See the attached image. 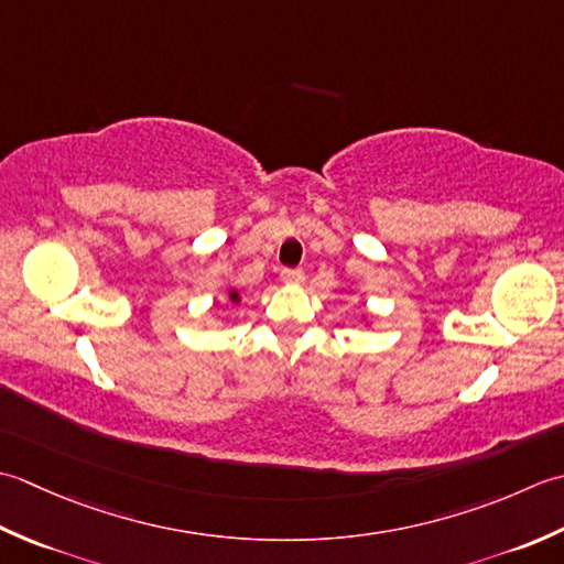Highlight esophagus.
<instances>
[{
	"label": "esophagus",
	"mask_w": 564,
	"mask_h": 564,
	"mask_svg": "<svg viewBox=\"0 0 564 564\" xmlns=\"http://www.w3.org/2000/svg\"><path fill=\"white\" fill-rule=\"evenodd\" d=\"M280 280L284 284H302L304 282V272L302 270H282Z\"/></svg>",
	"instance_id": "obj_1"
}]
</instances>
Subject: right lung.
<instances>
[{
  "instance_id": "add662e5",
  "label": "right lung",
  "mask_w": 564,
  "mask_h": 564,
  "mask_svg": "<svg viewBox=\"0 0 564 564\" xmlns=\"http://www.w3.org/2000/svg\"><path fill=\"white\" fill-rule=\"evenodd\" d=\"M228 302H231V304H238V302H240L238 290H228Z\"/></svg>"
}]
</instances>
